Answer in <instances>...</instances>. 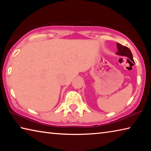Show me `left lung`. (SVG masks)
<instances>
[{"instance_id":"left-lung-1","label":"left lung","mask_w":151,"mask_h":151,"mask_svg":"<svg viewBox=\"0 0 151 151\" xmlns=\"http://www.w3.org/2000/svg\"><path fill=\"white\" fill-rule=\"evenodd\" d=\"M116 46H117V49H118V52H116L117 55L127 57L132 61H133L134 62L133 58H132V55L129 48L125 47V46L119 44V43H116Z\"/></svg>"}]
</instances>
